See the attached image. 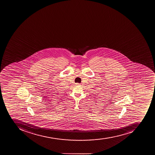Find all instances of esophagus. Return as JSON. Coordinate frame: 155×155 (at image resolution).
<instances>
[{"label":"esophagus","mask_w":155,"mask_h":155,"mask_svg":"<svg viewBox=\"0 0 155 155\" xmlns=\"http://www.w3.org/2000/svg\"><path fill=\"white\" fill-rule=\"evenodd\" d=\"M76 85H81V84H79V83H76Z\"/></svg>","instance_id":"1"}]
</instances>
